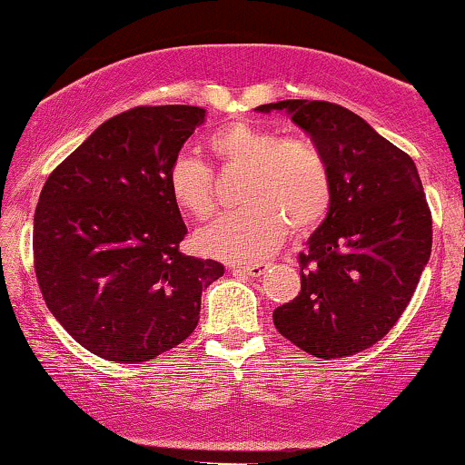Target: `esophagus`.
Returning <instances> with one entry per match:
<instances>
[{
	"mask_svg": "<svg viewBox=\"0 0 465 465\" xmlns=\"http://www.w3.org/2000/svg\"><path fill=\"white\" fill-rule=\"evenodd\" d=\"M234 273H245V276H252V278H259L265 273L267 269V262H250V265H232L231 267Z\"/></svg>",
	"mask_w": 465,
	"mask_h": 465,
	"instance_id": "1",
	"label": "esophagus"
}]
</instances>
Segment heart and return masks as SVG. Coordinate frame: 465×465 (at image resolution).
<instances>
[{"label": "heart", "instance_id": "b5f03b06", "mask_svg": "<svg viewBox=\"0 0 465 465\" xmlns=\"http://www.w3.org/2000/svg\"><path fill=\"white\" fill-rule=\"evenodd\" d=\"M209 151L228 168L245 170L242 203L234 213L196 234L204 254L223 261H254L272 254L293 223L297 232L312 231L330 209L328 162L311 142L280 137L252 123H232L206 140ZM168 193L185 215L206 220L215 213L213 174L196 154L179 153L165 174Z\"/></svg>", "mask_w": 465, "mask_h": 465}]
</instances>
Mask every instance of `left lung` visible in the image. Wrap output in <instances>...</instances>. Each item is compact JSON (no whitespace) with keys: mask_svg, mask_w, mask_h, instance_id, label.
<instances>
[{"mask_svg":"<svg viewBox=\"0 0 465 465\" xmlns=\"http://www.w3.org/2000/svg\"><path fill=\"white\" fill-rule=\"evenodd\" d=\"M312 137L331 176L330 209L300 254L302 291L273 325L314 358H347L381 341L414 295L431 256V211L410 154L347 107L278 101Z\"/></svg>","mask_w":465,"mask_h":465,"instance_id":"left-lung-1","label":"left lung"}]
</instances>
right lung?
<instances>
[{"instance_id":"obj_1","label":"right lung","mask_w":465,"mask_h":465,"mask_svg":"<svg viewBox=\"0 0 465 465\" xmlns=\"http://www.w3.org/2000/svg\"><path fill=\"white\" fill-rule=\"evenodd\" d=\"M193 105L134 107L101 124L51 172L34 213V269L51 314L79 345L140 364L196 330L200 295L223 265L185 256L165 174Z\"/></svg>"}]
</instances>
